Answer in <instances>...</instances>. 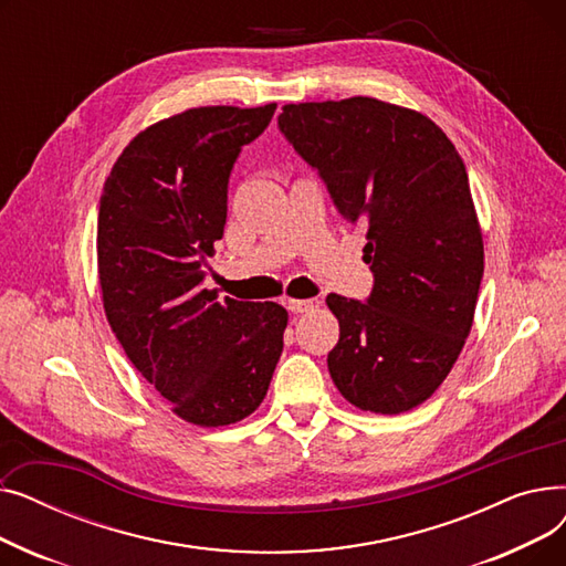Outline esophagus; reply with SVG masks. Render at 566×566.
<instances>
[{"label": "esophagus", "instance_id": "34e87169", "mask_svg": "<svg viewBox=\"0 0 566 566\" xmlns=\"http://www.w3.org/2000/svg\"><path fill=\"white\" fill-rule=\"evenodd\" d=\"M286 307L293 312V314H305V312H312L314 307H318V301H314V298H291V301H286Z\"/></svg>", "mask_w": 566, "mask_h": 566}]
</instances>
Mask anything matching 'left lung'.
Returning <instances> with one entry per match:
<instances>
[{"label": "left lung", "mask_w": 566, "mask_h": 566, "mask_svg": "<svg viewBox=\"0 0 566 566\" xmlns=\"http://www.w3.org/2000/svg\"><path fill=\"white\" fill-rule=\"evenodd\" d=\"M284 137L328 186L339 213L367 229V303L331 293L328 353L337 390L360 410L424 403L470 335L484 275L482 227L465 165L429 116L369 96L284 105Z\"/></svg>", "instance_id": "1"}]
</instances>
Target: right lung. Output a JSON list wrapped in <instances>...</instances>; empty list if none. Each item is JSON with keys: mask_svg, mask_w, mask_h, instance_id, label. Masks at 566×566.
<instances>
[{"mask_svg": "<svg viewBox=\"0 0 566 566\" xmlns=\"http://www.w3.org/2000/svg\"><path fill=\"white\" fill-rule=\"evenodd\" d=\"M275 107L208 105L163 118L130 139L103 186L96 250L109 328L178 418L206 429L259 408L284 346L282 305L203 289L231 167Z\"/></svg>", "mask_w": 566, "mask_h": 566, "instance_id": "right-lung-1", "label": "right lung"}]
</instances>
